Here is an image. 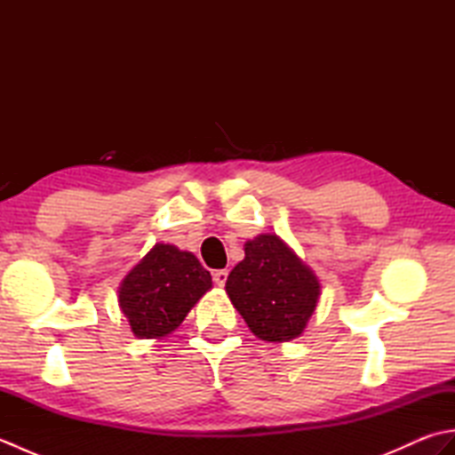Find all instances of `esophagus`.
I'll use <instances>...</instances> for the list:
<instances>
[{"label":"esophagus","mask_w":455,"mask_h":455,"mask_svg":"<svg viewBox=\"0 0 455 455\" xmlns=\"http://www.w3.org/2000/svg\"><path fill=\"white\" fill-rule=\"evenodd\" d=\"M227 277H228L227 269H217V272L212 274V282H215L219 287H222V285L227 283Z\"/></svg>","instance_id":"1"}]
</instances>
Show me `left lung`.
Wrapping results in <instances>:
<instances>
[{
	"label": "left lung",
	"instance_id": "1",
	"mask_svg": "<svg viewBox=\"0 0 455 455\" xmlns=\"http://www.w3.org/2000/svg\"><path fill=\"white\" fill-rule=\"evenodd\" d=\"M225 289L250 331L266 342L301 336L321 295L313 269L275 235L248 240Z\"/></svg>",
	"mask_w": 455,
	"mask_h": 455
}]
</instances>
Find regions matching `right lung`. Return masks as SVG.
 <instances>
[{"instance_id":"1","label":"right lung","mask_w":455,"mask_h":455,"mask_svg":"<svg viewBox=\"0 0 455 455\" xmlns=\"http://www.w3.org/2000/svg\"><path fill=\"white\" fill-rule=\"evenodd\" d=\"M212 287L211 274L191 252L156 244L119 287V307L139 338H162L183 323Z\"/></svg>"}]
</instances>
